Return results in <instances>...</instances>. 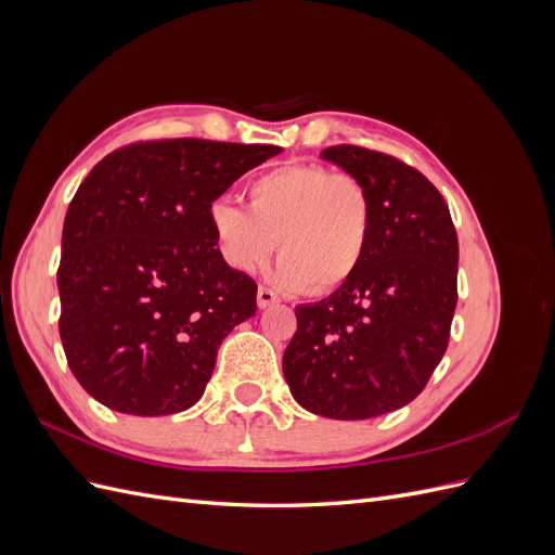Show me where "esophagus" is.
<instances>
[{"instance_id": "obj_1", "label": "esophagus", "mask_w": 555, "mask_h": 555, "mask_svg": "<svg viewBox=\"0 0 555 555\" xmlns=\"http://www.w3.org/2000/svg\"><path fill=\"white\" fill-rule=\"evenodd\" d=\"M273 304H278V294L273 289H268V287H259V292H257V306L259 308H268V306H273Z\"/></svg>"}]
</instances>
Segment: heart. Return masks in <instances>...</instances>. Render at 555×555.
Here are the masks:
<instances>
[{"mask_svg":"<svg viewBox=\"0 0 555 555\" xmlns=\"http://www.w3.org/2000/svg\"><path fill=\"white\" fill-rule=\"evenodd\" d=\"M247 210L215 198L208 224L222 261L257 273L280 243L275 282L300 294H333L357 275L373 231L365 184L324 164H282L247 184Z\"/></svg>","mask_w":555,"mask_h":555,"instance_id":"1","label":"heart"}]
</instances>
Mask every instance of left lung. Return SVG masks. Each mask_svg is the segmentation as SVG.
<instances>
[{
  "mask_svg": "<svg viewBox=\"0 0 555 555\" xmlns=\"http://www.w3.org/2000/svg\"><path fill=\"white\" fill-rule=\"evenodd\" d=\"M373 201L365 259L345 287L296 308L282 371L300 408L357 422L408 405L442 361L459 300V236L414 166L361 145L322 153Z\"/></svg>",
  "mask_w": 555,
  "mask_h": 555,
  "instance_id": "8db88e82",
  "label": "left lung"
}]
</instances>
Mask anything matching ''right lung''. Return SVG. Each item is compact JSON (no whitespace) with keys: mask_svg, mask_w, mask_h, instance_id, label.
Wrapping results in <instances>:
<instances>
[{"mask_svg":"<svg viewBox=\"0 0 555 555\" xmlns=\"http://www.w3.org/2000/svg\"><path fill=\"white\" fill-rule=\"evenodd\" d=\"M280 150L139 141L80 182L62 229L60 338L94 400L164 416L204 396L222 340L257 312V282L222 261L208 208Z\"/></svg>","mask_w":555,"mask_h":555,"instance_id":"right-lung-1","label":"right lung"}]
</instances>
